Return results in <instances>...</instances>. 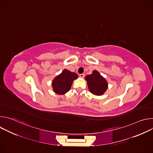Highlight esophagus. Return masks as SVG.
<instances>
[{
  "label": "esophagus",
  "instance_id": "esophagus-1",
  "mask_svg": "<svg viewBox=\"0 0 153 153\" xmlns=\"http://www.w3.org/2000/svg\"><path fill=\"white\" fill-rule=\"evenodd\" d=\"M84 74H79V76H80V77H81V78H83L84 77Z\"/></svg>",
  "mask_w": 153,
  "mask_h": 153
}]
</instances>
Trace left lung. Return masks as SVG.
Here are the masks:
<instances>
[{
    "label": "left lung",
    "instance_id": "8db88e82",
    "mask_svg": "<svg viewBox=\"0 0 153 153\" xmlns=\"http://www.w3.org/2000/svg\"><path fill=\"white\" fill-rule=\"evenodd\" d=\"M90 91L96 96L104 94L108 88V83L106 79L99 73L94 70L93 73L85 77Z\"/></svg>",
    "mask_w": 153,
    "mask_h": 153
}]
</instances>
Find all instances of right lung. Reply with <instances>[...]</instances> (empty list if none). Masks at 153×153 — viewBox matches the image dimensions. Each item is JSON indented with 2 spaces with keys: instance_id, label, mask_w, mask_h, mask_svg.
Here are the masks:
<instances>
[{
  "instance_id": "right-lung-1",
  "label": "right lung",
  "mask_w": 153,
  "mask_h": 153,
  "mask_svg": "<svg viewBox=\"0 0 153 153\" xmlns=\"http://www.w3.org/2000/svg\"><path fill=\"white\" fill-rule=\"evenodd\" d=\"M76 73L71 72L66 69L56 77L52 82L53 91L57 94H65L70 91L74 80L77 79Z\"/></svg>"
}]
</instances>
